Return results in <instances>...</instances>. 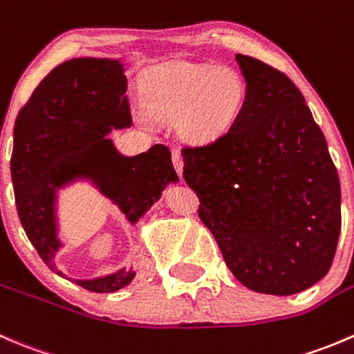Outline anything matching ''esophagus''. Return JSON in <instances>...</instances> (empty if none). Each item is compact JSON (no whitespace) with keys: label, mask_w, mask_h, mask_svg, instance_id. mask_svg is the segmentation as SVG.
<instances>
[{"label":"esophagus","mask_w":354,"mask_h":354,"mask_svg":"<svg viewBox=\"0 0 354 354\" xmlns=\"http://www.w3.org/2000/svg\"><path fill=\"white\" fill-rule=\"evenodd\" d=\"M172 163H174V169H176V172L178 174V177L182 178V170H184V160H182V156L178 155V153H174V155H172Z\"/></svg>","instance_id":"1"}]
</instances>
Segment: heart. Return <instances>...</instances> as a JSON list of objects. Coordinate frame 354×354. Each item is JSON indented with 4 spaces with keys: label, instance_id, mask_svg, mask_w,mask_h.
I'll list each match as a JSON object with an SVG mask.
<instances>
[{
    "label": "heart",
    "instance_id": "1",
    "mask_svg": "<svg viewBox=\"0 0 354 354\" xmlns=\"http://www.w3.org/2000/svg\"><path fill=\"white\" fill-rule=\"evenodd\" d=\"M246 100L244 79L232 68L170 63L153 70L142 86V103L155 118H178L189 141H208L237 118Z\"/></svg>",
    "mask_w": 354,
    "mask_h": 354
}]
</instances>
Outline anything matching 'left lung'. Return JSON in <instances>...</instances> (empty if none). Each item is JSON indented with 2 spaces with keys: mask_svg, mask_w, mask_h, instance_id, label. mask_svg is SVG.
Instances as JSON below:
<instances>
[{
  "mask_svg": "<svg viewBox=\"0 0 354 354\" xmlns=\"http://www.w3.org/2000/svg\"><path fill=\"white\" fill-rule=\"evenodd\" d=\"M236 59L243 108L212 141L182 148L184 180L234 277L263 295H295L334 260L339 176L296 84L261 59Z\"/></svg>",
  "mask_w": 354,
  "mask_h": 354,
  "instance_id": "obj_1",
  "label": "left lung"
}]
</instances>
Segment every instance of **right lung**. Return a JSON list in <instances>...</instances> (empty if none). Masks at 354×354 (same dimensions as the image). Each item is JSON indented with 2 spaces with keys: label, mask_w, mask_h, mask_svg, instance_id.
<instances>
[{
  "label": "right lung",
  "mask_w": 354,
  "mask_h": 354,
  "mask_svg": "<svg viewBox=\"0 0 354 354\" xmlns=\"http://www.w3.org/2000/svg\"><path fill=\"white\" fill-rule=\"evenodd\" d=\"M125 91L127 77L117 59L73 58L51 70L17 115L10 160L17 212L41 260L58 275V187L75 177H91L134 223L160 198L167 182L178 180L167 146L124 158L104 138L111 127L132 124ZM134 275L131 267L75 282L91 292H113Z\"/></svg>",
  "instance_id": "obj_1"
}]
</instances>
